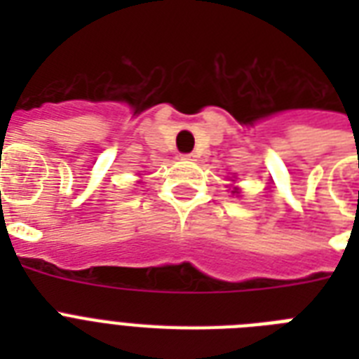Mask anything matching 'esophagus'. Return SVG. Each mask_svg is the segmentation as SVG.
Wrapping results in <instances>:
<instances>
[{
  "label": "esophagus",
  "mask_w": 359,
  "mask_h": 359,
  "mask_svg": "<svg viewBox=\"0 0 359 359\" xmlns=\"http://www.w3.org/2000/svg\"><path fill=\"white\" fill-rule=\"evenodd\" d=\"M182 160H191V158H194V154H182Z\"/></svg>",
  "instance_id": "34e87169"
}]
</instances>
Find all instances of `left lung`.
<instances>
[{"instance_id":"obj_1","label":"left lung","mask_w":359,"mask_h":359,"mask_svg":"<svg viewBox=\"0 0 359 359\" xmlns=\"http://www.w3.org/2000/svg\"><path fill=\"white\" fill-rule=\"evenodd\" d=\"M233 194H235V196H238V194H240L238 188H233Z\"/></svg>"}]
</instances>
